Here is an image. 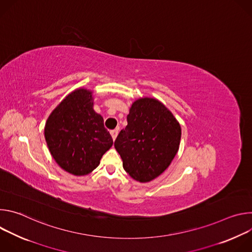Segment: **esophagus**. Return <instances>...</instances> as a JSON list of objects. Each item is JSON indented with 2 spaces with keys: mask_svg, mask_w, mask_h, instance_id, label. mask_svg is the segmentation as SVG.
<instances>
[{
  "mask_svg": "<svg viewBox=\"0 0 252 252\" xmlns=\"http://www.w3.org/2000/svg\"><path fill=\"white\" fill-rule=\"evenodd\" d=\"M118 132H119V130H118V129H114V130H111V135H112V137H113V139H114V140L117 138Z\"/></svg>",
  "mask_w": 252,
  "mask_h": 252,
  "instance_id": "1",
  "label": "esophagus"
}]
</instances>
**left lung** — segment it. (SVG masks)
<instances>
[{"label": "left lung", "mask_w": 252, "mask_h": 252, "mask_svg": "<svg viewBox=\"0 0 252 252\" xmlns=\"http://www.w3.org/2000/svg\"><path fill=\"white\" fill-rule=\"evenodd\" d=\"M115 148L125 170L139 183H148L161 174L175 157L182 128L173 115L158 99L135 100L127 115Z\"/></svg>", "instance_id": "8db88e82"}]
</instances>
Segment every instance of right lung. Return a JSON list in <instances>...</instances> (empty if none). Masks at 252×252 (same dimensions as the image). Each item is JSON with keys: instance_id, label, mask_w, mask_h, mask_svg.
<instances>
[{"instance_id": "1", "label": "right lung", "mask_w": 252, "mask_h": 252, "mask_svg": "<svg viewBox=\"0 0 252 252\" xmlns=\"http://www.w3.org/2000/svg\"><path fill=\"white\" fill-rule=\"evenodd\" d=\"M93 105L92 92L77 90L56 107L46 123L45 137L52 157L75 175L93 171L114 142Z\"/></svg>"}]
</instances>
